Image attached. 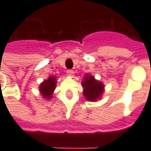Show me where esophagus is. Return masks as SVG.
<instances>
[{
  "label": "esophagus",
  "instance_id": "34e87169",
  "mask_svg": "<svg viewBox=\"0 0 151 151\" xmlns=\"http://www.w3.org/2000/svg\"><path fill=\"white\" fill-rule=\"evenodd\" d=\"M67 75L70 77V78H73L74 77V72H73V70H72V69L67 70Z\"/></svg>",
  "mask_w": 151,
  "mask_h": 151
}]
</instances>
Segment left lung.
Segmentation results:
<instances>
[{
    "label": "left lung",
    "mask_w": 151,
    "mask_h": 151,
    "mask_svg": "<svg viewBox=\"0 0 151 151\" xmlns=\"http://www.w3.org/2000/svg\"><path fill=\"white\" fill-rule=\"evenodd\" d=\"M82 94L87 101L95 102L102 98L105 91L103 82H100L90 73H86L82 81Z\"/></svg>",
    "instance_id": "left-lung-1"
}]
</instances>
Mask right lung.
<instances>
[{"mask_svg": "<svg viewBox=\"0 0 151 151\" xmlns=\"http://www.w3.org/2000/svg\"><path fill=\"white\" fill-rule=\"evenodd\" d=\"M56 77L54 75L49 76V78L46 80H43V82L40 83L39 89L41 96L44 99H51L52 98L53 92L56 89Z\"/></svg>", "mask_w": 151, "mask_h": 151, "instance_id": "add662e5", "label": "right lung"}]
</instances>
